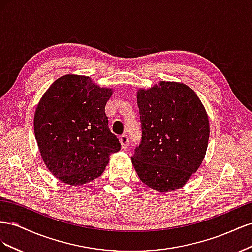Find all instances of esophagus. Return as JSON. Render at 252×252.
<instances>
[{"mask_svg": "<svg viewBox=\"0 0 252 252\" xmlns=\"http://www.w3.org/2000/svg\"><path fill=\"white\" fill-rule=\"evenodd\" d=\"M120 143H121V147L122 149H126L128 147V144H129V139L126 134H123L120 136Z\"/></svg>", "mask_w": 252, "mask_h": 252, "instance_id": "esophagus-1", "label": "esophagus"}]
</instances>
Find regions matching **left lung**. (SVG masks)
Masks as SVG:
<instances>
[{
	"instance_id": "8db88e82",
	"label": "left lung",
	"mask_w": 252,
	"mask_h": 252,
	"mask_svg": "<svg viewBox=\"0 0 252 252\" xmlns=\"http://www.w3.org/2000/svg\"><path fill=\"white\" fill-rule=\"evenodd\" d=\"M142 143L131 158L140 180L158 192L184 186L205 158L209 119L203 103L184 83L161 81L136 91Z\"/></svg>"
}]
</instances>
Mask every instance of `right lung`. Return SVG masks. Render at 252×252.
Returning <instances> with one entry per match:
<instances>
[{"label":"right lung","mask_w":252,"mask_h":252,"mask_svg":"<svg viewBox=\"0 0 252 252\" xmlns=\"http://www.w3.org/2000/svg\"><path fill=\"white\" fill-rule=\"evenodd\" d=\"M114 90L86 75L65 74L37 103L34 135L47 169L65 184L78 186L100 177L121 144L108 128L105 106Z\"/></svg>","instance_id":"add662e5"}]
</instances>
